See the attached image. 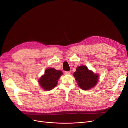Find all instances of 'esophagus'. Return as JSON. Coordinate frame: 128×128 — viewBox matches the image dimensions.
<instances>
[{"label": "esophagus", "instance_id": "obj_1", "mask_svg": "<svg viewBox=\"0 0 128 128\" xmlns=\"http://www.w3.org/2000/svg\"><path fill=\"white\" fill-rule=\"evenodd\" d=\"M65 73L66 74L68 75V74H70V71H66V72H65Z\"/></svg>", "mask_w": 128, "mask_h": 128}]
</instances>
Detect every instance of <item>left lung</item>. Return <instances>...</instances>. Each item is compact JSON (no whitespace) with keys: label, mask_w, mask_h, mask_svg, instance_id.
Listing matches in <instances>:
<instances>
[{"label":"left lung","mask_w":128,"mask_h":128,"mask_svg":"<svg viewBox=\"0 0 128 128\" xmlns=\"http://www.w3.org/2000/svg\"><path fill=\"white\" fill-rule=\"evenodd\" d=\"M74 76L79 87L82 90H87L97 84L99 75L89 70L86 66L82 65L77 68L74 73Z\"/></svg>","instance_id":"left-lung-1"}]
</instances>
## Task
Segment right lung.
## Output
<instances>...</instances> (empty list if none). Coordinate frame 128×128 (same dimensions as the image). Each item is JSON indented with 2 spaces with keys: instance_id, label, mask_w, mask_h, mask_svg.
Returning a JSON list of instances; mask_svg holds the SVG:
<instances>
[{
  "instance_id": "obj_1",
  "label": "right lung",
  "mask_w": 128,
  "mask_h": 128,
  "mask_svg": "<svg viewBox=\"0 0 128 128\" xmlns=\"http://www.w3.org/2000/svg\"><path fill=\"white\" fill-rule=\"evenodd\" d=\"M62 74L63 73L60 70L53 68H47L38 82L44 90H50L57 85L58 80Z\"/></svg>"
}]
</instances>
